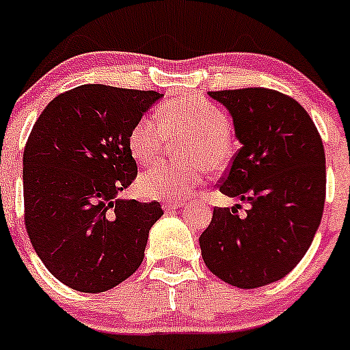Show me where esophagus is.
Segmentation results:
<instances>
[{
	"label": "esophagus",
	"instance_id": "1",
	"mask_svg": "<svg viewBox=\"0 0 350 350\" xmlns=\"http://www.w3.org/2000/svg\"><path fill=\"white\" fill-rule=\"evenodd\" d=\"M183 205H185V204H182V202H175V200H163V202H161V206H163V210L182 208Z\"/></svg>",
	"mask_w": 350,
	"mask_h": 350
}]
</instances>
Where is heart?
I'll list each match as a JSON object with an SVG mask.
<instances>
[{"mask_svg": "<svg viewBox=\"0 0 350 350\" xmlns=\"http://www.w3.org/2000/svg\"><path fill=\"white\" fill-rule=\"evenodd\" d=\"M160 129L153 120H138L130 130L129 150L138 165L163 159L167 140L185 142L183 167L160 165L138 178V191L148 198L180 200L197 191L204 182L205 168L212 174L224 170L232 159L230 122L227 115L198 96H175L161 105Z\"/></svg>", "mask_w": 350, "mask_h": 350, "instance_id": "1", "label": "heart"}]
</instances>
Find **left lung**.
I'll return each instance as SVG.
<instances>
[{
  "instance_id": "1",
  "label": "left lung",
  "mask_w": 350,
  "mask_h": 350,
  "mask_svg": "<svg viewBox=\"0 0 350 350\" xmlns=\"http://www.w3.org/2000/svg\"><path fill=\"white\" fill-rule=\"evenodd\" d=\"M234 122L240 150L219 189L249 204L213 208L200 235L205 265L239 288L287 275L309 250L325 200V153L314 122L294 98L269 88L208 92Z\"/></svg>"
}]
</instances>
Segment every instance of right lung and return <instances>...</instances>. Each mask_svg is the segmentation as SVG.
I'll return each instance as SVG.
<instances>
[{"instance_id":"1","label":"right lung","mask_w":350,"mask_h":350,"mask_svg":"<svg viewBox=\"0 0 350 350\" xmlns=\"http://www.w3.org/2000/svg\"><path fill=\"white\" fill-rule=\"evenodd\" d=\"M157 92L81 85L48 103L23 153L25 224L36 255L68 287L110 291L144 262L159 202L120 198L137 178L129 135Z\"/></svg>"}]
</instances>
